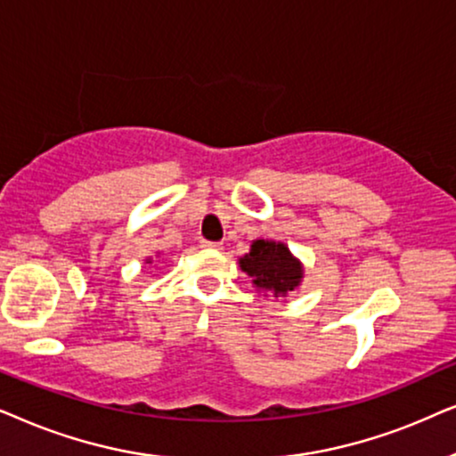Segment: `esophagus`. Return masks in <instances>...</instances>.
Wrapping results in <instances>:
<instances>
[{"mask_svg":"<svg viewBox=\"0 0 456 456\" xmlns=\"http://www.w3.org/2000/svg\"><path fill=\"white\" fill-rule=\"evenodd\" d=\"M200 246L206 248V250H221V248H223L221 241H208V240L200 241Z\"/></svg>","mask_w":456,"mask_h":456,"instance_id":"esophagus-1","label":"esophagus"}]
</instances>
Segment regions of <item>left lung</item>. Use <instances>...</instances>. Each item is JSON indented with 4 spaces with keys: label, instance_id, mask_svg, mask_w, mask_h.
Segmentation results:
<instances>
[{
    "label": "left lung",
    "instance_id": "obj_1",
    "mask_svg": "<svg viewBox=\"0 0 456 456\" xmlns=\"http://www.w3.org/2000/svg\"><path fill=\"white\" fill-rule=\"evenodd\" d=\"M240 265L252 277L256 288L273 291L275 296L294 291L302 279L300 263L291 256L288 248L277 241L256 240Z\"/></svg>",
    "mask_w": 456,
    "mask_h": 456
}]
</instances>
